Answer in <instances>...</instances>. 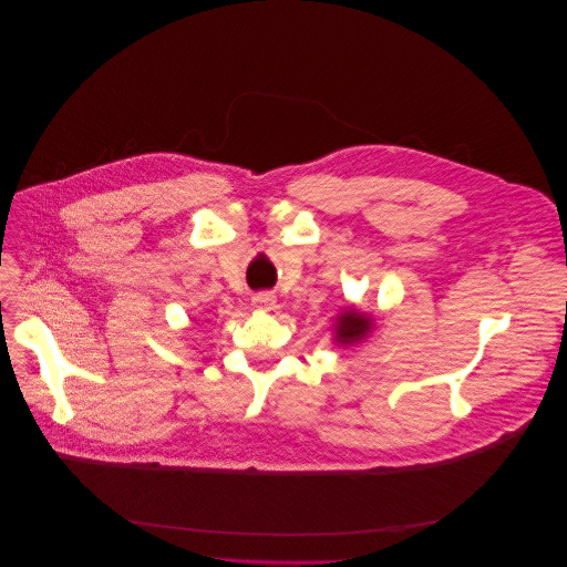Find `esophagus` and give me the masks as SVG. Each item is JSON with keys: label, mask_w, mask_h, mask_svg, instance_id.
<instances>
[{"label": "esophagus", "mask_w": 567, "mask_h": 567, "mask_svg": "<svg viewBox=\"0 0 567 567\" xmlns=\"http://www.w3.org/2000/svg\"><path fill=\"white\" fill-rule=\"evenodd\" d=\"M275 303H277V297L272 292H259L252 297V306L257 310H272Z\"/></svg>", "instance_id": "34e87169"}]
</instances>
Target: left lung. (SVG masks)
Here are the masks:
<instances>
[{"label": "left lung", "instance_id": "obj_1", "mask_svg": "<svg viewBox=\"0 0 567 567\" xmlns=\"http://www.w3.org/2000/svg\"><path fill=\"white\" fill-rule=\"evenodd\" d=\"M378 319L369 312H362L358 306H344L332 317V342L334 347H355L362 344L375 330Z\"/></svg>", "mask_w": 567, "mask_h": 567}]
</instances>
